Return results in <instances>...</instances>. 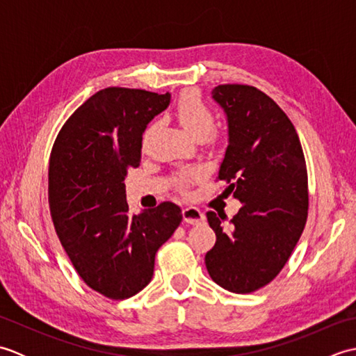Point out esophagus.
Here are the masks:
<instances>
[{"label":"esophagus","instance_id":"obj_1","mask_svg":"<svg viewBox=\"0 0 356 356\" xmlns=\"http://www.w3.org/2000/svg\"><path fill=\"white\" fill-rule=\"evenodd\" d=\"M182 214H184V220L190 225H197V223H202L203 220H205V214H203L202 211L195 207L184 208Z\"/></svg>","mask_w":356,"mask_h":356}]
</instances>
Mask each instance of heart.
<instances>
[{"mask_svg": "<svg viewBox=\"0 0 356 356\" xmlns=\"http://www.w3.org/2000/svg\"><path fill=\"white\" fill-rule=\"evenodd\" d=\"M176 116H177L179 124L182 125L185 130L195 139L207 138L214 128L213 111H211L207 105L194 95H186L179 101L176 107ZM153 128H154V124L149 125L145 130V133H143V138H142L143 147L147 145ZM190 179H191V174H184V176H180L176 180V184L180 190H184V188L188 185V182H190Z\"/></svg>", "mask_w": 356, "mask_h": 356, "instance_id": "heart-1", "label": "heart"}]
</instances>
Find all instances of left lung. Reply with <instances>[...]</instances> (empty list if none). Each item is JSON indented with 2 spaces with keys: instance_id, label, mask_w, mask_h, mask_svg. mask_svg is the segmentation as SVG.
<instances>
[{
  "instance_id": "obj_1",
  "label": "left lung",
  "mask_w": 356,
  "mask_h": 356,
  "mask_svg": "<svg viewBox=\"0 0 356 356\" xmlns=\"http://www.w3.org/2000/svg\"><path fill=\"white\" fill-rule=\"evenodd\" d=\"M213 99L228 122L218 180L241 208L228 226L223 225L226 216L207 213L217 240L205 263L223 289L249 293L280 274L305 229L306 161L289 118L259 88L217 86Z\"/></svg>"
}]
</instances>
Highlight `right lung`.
<instances>
[{"label": "right lung", "mask_w": 356, "mask_h": 356, "mask_svg": "<svg viewBox=\"0 0 356 356\" xmlns=\"http://www.w3.org/2000/svg\"><path fill=\"white\" fill-rule=\"evenodd\" d=\"M170 99L104 88L69 118L51 149L49 203L59 241L86 284L111 300L151 282L157 249L182 222L172 202L130 216L124 184L128 168L139 166L143 131Z\"/></svg>", "instance_id": "right-lung-1"}]
</instances>
